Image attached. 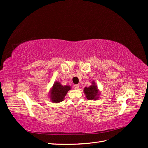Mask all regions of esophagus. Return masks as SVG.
Segmentation results:
<instances>
[{
    "instance_id": "34e87169",
    "label": "esophagus",
    "mask_w": 148,
    "mask_h": 148,
    "mask_svg": "<svg viewBox=\"0 0 148 148\" xmlns=\"http://www.w3.org/2000/svg\"><path fill=\"white\" fill-rule=\"evenodd\" d=\"M79 84H75V85H74V88H75V89H78V88H79Z\"/></svg>"
}]
</instances>
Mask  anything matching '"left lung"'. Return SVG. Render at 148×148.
<instances>
[{"instance_id":"left-lung-1","label":"left lung","mask_w":148,"mask_h":148,"mask_svg":"<svg viewBox=\"0 0 148 148\" xmlns=\"http://www.w3.org/2000/svg\"><path fill=\"white\" fill-rule=\"evenodd\" d=\"M91 83V86L84 88V93L88 100H97L100 96V91L95 82Z\"/></svg>"}]
</instances>
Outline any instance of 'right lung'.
<instances>
[{
  "mask_svg": "<svg viewBox=\"0 0 148 148\" xmlns=\"http://www.w3.org/2000/svg\"><path fill=\"white\" fill-rule=\"evenodd\" d=\"M71 89L69 85L63 86L59 82H55L49 91V99L53 103H59L63 101L65 96Z\"/></svg>",
  "mask_w": 148,
  "mask_h": 148,
  "instance_id": "obj_1",
  "label": "right lung"
}]
</instances>
